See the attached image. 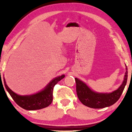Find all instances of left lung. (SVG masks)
Segmentation results:
<instances>
[{"label":"left lung","instance_id":"left-lung-1","mask_svg":"<svg viewBox=\"0 0 132 132\" xmlns=\"http://www.w3.org/2000/svg\"><path fill=\"white\" fill-rule=\"evenodd\" d=\"M128 80V68L126 66L124 80L117 90L110 93H98L93 91L86 84L75 78L77 97L82 104L91 108H104L112 105L119 99Z\"/></svg>","mask_w":132,"mask_h":132}]
</instances>
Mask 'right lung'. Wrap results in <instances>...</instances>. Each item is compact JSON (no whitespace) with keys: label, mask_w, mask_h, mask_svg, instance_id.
<instances>
[{"label":"right lung","mask_w":132,"mask_h":132,"mask_svg":"<svg viewBox=\"0 0 132 132\" xmlns=\"http://www.w3.org/2000/svg\"><path fill=\"white\" fill-rule=\"evenodd\" d=\"M64 75L58 76L51 81L44 90L30 95H20L10 90L3 77L4 86L13 100L18 105L26 110H37L48 106L53 100V87L60 80L64 77Z\"/></svg>","instance_id":"obj_1"}]
</instances>
